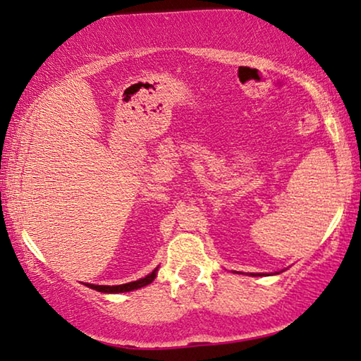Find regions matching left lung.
Instances as JSON below:
<instances>
[{
	"mask_svg": "<svg viewBox=\"0 0 361 361\" xmlns=\"http://www.w3.org/2000/svg\"><path fill=\"white\" fill-rule=\"evenodd\" d=\"M252 275H253V273H252Z\"/></svg>",
	"mask_w": 361,
	"mask_h": 361,
	"instance_id": "1",
	"label": "left lung"
}]
</instances>
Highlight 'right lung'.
Returning <instances> with one entry per match:
<instances>
[{"mask_svg": "<svg viewBox=\"0 0 361 361\" xmlns=\"http://www.w3.org/2000/svg\"><path fill=\"white\" fill-rule=\"evenodd\" d=\"M155 276H157V268L150 273V275H147L145 278H140V280H137V281L118 284V286H104V284L101 286V284H90L88 283L86 286L91 288V289H96V291H99V293H128V291H134V289L147 286V284H150L152 281L155 280Z\"/></svg>", "mask_w": 361, "mask_h": 361, "instance_id": "right-lung-1", "label": "right lung"}]
</instances>
